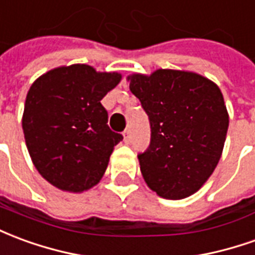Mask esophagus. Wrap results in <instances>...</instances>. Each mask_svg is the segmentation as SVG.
I'll list each match as a JSON object with an SVG mask.
<instances>
[{
	"label": "esophagus",
	"instance_id": "34e87169",
	"mask_svg": "<svg viewBox=\"0 0 255 255\" xmlns=\"http://www.w3.org/2000/svg\"><path fill=\"white\" fill-rule=\"evenodd\" d=\"M124 137H125V141L126 142H129L130 141V129H126V130L124 131Z\"/></svg>",
	"mask_w": 255,
	"mask_h": 255
}]
</instances>
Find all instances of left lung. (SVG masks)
<instances>
[{
	"label": "left lung",
	"instance_id": "obj_1",
	"mask_svg": "<svg viewBox=\"0 0 255 255\" xmlns=\"http://www.w3.org/2000/svg\"><path fill=\"white\" fill-rule=\"evenodd\" d=\"M128 81L151 126L149 147L137 155L147 185L165 199L195 194L223 153L229 117L221 90L180 70L133 74Z\"/></svg>",
	"mask_w": 255,
	"mask_h": 255
}]
</instances>
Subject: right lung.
Here are the masks:
<instances>
[{
  "label": "right lung",
  "mask_w": 255,
  "mask_h": 255,
  "mask_svg": "<svg viewBox=\"0 0 255 255\" xmlns=\"http://www.w3.org/2000/svg\"><path fill=\"white\" fill-rule=\"evenodd\" d=\"M86 64L50 70L31 85L21 126L38 173L61 191L82 192L102 180L124 137L108 128L102 99L121 81Z\"/></svg>",
  "instance_id": "obj_1"
}]
</instances>
